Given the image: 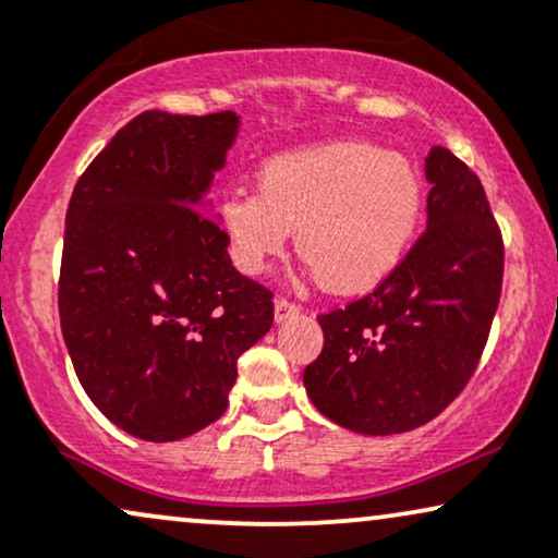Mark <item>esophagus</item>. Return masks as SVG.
Returning <instances> with one entry per match:
<instances>
[{
	"label": "esophagus",
	"mask_w": 558,
	"mask_h": 558,
	"mask_svg": "<svg viewBox=\"0 0 558 558\" xmlns=\"http://www.w3.org/2000/svg\"><path fill=\"white\" fill-rule=\"evenodd\" d=\"M295 314H299V303H295V301H291V299L275 301V322H286Z\"/></svg>",
	"instance_id": "esophagus-1"
}]
</instances>
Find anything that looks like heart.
Segmentation results:
<instances>
[{"instance_id": "obj_1", "label": "heart", "mask_w": 558, "mask_h": 558, "mask_svg": "<svg viewBox=\"0 0 558 558\" xmlns=\"http://www.w3.org/2000/svg\"><path fill=\"white\" fill-rule=\"evenodd\" d=\"M422 214V180L404 154L342 138L275 154L257 193L231 190L218 216L236 265L259 272L295 250L335 293H363L407 255Z\"/></svg>"}]
</instances>
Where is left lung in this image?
Returning a JSON list of instances; mask_svg holds the SVG:
<instances>
[{"mask_svg": "<svg viewBox=\"0 0 558 558\" xmlns=\"http://www.w3.org/2000/svg\"><path fill=\"white\" fill-rule=\"evenodd\" d=\"M427 229L376 291L319 316L303 371L314 407L363 435L407 433L474 376L499 306L505 244L482 180L456 154L425 159Z\"/></svg>", "mask_w": 558, "mask_h": 558, "instance_id": "8db88e82", "label": "left lung"}]
</instances>
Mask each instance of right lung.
Returning a JSON list of instances; mask_svg holds the SVG:
<instances>
[{"label": "right lung", "mask_w": 558, "mask_h": 558, "mask_svg": "<svg viewBox=\"0 0 558 558\" xmlns=\"http://www.w3.org/2000/svg\"><path fill=\"white\" fill-rule=\"evenodd\" d=\"M236 112L125 123L76 180L59 278L76 378L112 425L180 440L227 412L236 361L272 327V291L236 272L203 195Z\"/></svg>", "instance_id": "1"}]
</instances>
